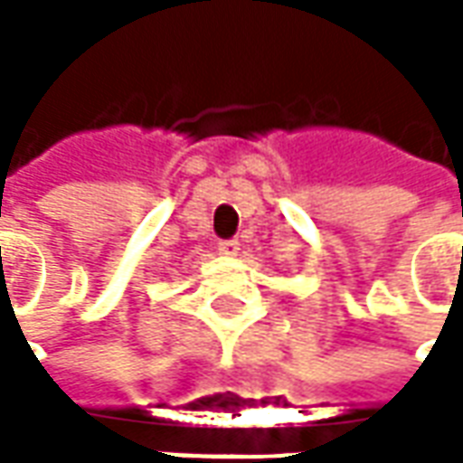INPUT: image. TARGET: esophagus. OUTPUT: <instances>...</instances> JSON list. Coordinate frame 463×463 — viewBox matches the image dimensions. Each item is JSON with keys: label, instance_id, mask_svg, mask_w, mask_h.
<instances>
[{"label": "esophagus", "instance_id": "esophagus-1", "mask_svg": "<svg viewBox=\"0 0 463 463\" xmlns=\"http://www.w3.org/2000/svg\"><path fill=\"white\" fill-rule=\"evenodd\" d=\"M219 252H222L223 258H237V255H240V241L237 240L219 241Z\"/></svg>", "mask_w": 463, "mask_h": 463}]
</instances>
